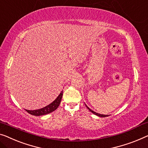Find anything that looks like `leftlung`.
Listing matches in <instances>:
<instances>
[{
	"instance_id": "left-lung-1",
	"label": "left lung",
	"mask_w": 148,
	"mask_h": 148,
	"mask_svg": "<svg viewBox=\"0 0 148 148\" xmlns=\"http://www.w3.org/2000/svg\"><path fill=\"white\" fill-rule=\"evenodd\" d=\"M86 105V104H85ZM86 108H87L90 110V112H92V113H93L94 114H95V115H96V116H99V117H103V118H104V117H107V116H108L109 115H104V114H98V113H96V112H95L94 111H93V110H92L91 109H90L89 108H88L86 105Z\"/></svg>"
}]
</instances>
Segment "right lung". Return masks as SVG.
<instances>
[{"mask_svg": "<svg viewBox=\"0 0 148 148\" xmlns=\"http://www.w3.org/2000/svg\"><path fill=\"white\" fill-rule=\"evenodd\" d=\"M62 95H63V91H62L60 94H59L58 96L55 99V100L53 101V102L50 103L49 105L46 106L42 108L41 109H38V110H25L28 113H29L31 115H34V116H43V115H46V114H50L51 112H54L55 110H56L58 108V107L60 105L62 98Z\"/></svg>", "mask_w": 148, "mask_h": 148, "instance_id": "1", "label": "right lung"}]
</instances>
